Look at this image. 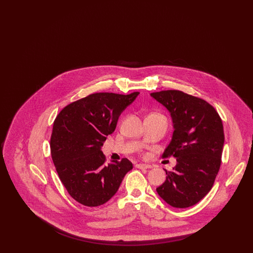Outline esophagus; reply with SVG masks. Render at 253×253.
Here are the masks:
<instances>
[{"instance_id":"obj_1","label":"esophagus","mask_w":253,"mask_h":253,"mask_svg":"<svg viewBox=\"0 0 253 253\" xmlns=\"http://www.w3.org/2000/svg\"><path fill=\"white\" fill-rule=\"evenodd\" d=\"M135 168L140 169H151L152 166L149 164H144V163H139L135 165Z\"/></svg>"}]
</instances>
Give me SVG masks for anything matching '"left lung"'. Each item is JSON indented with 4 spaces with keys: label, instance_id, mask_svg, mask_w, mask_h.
I'll return each mask as SVG.
<instances>
[{
    "label": "left lung",
    "instance_id": "1",
    "mask_svg": "<svg viewBox=\"0 0 253 253\" xmlns=\"http://www.w3.org/2000/svg\"><path fill=\"white\" fill-rule=\"evenodd\" d=\"M151 96L168 109L173 123L171 141L162 157L177 160L172 171L165 169L166 180L157 193L171 207H192L211 190L219 171L225 140L222 120L206 100L182 91Z\"/></svg>",
    "mask_w": 253,
    "mask_h": 253
}]
</instances>
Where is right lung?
<instances>
[{
  "mask_svg": "<svg viewBox=\"0 0 253 253\" xmlns=\"http://www.w3.org/2000/svg\"><path fill=\"white\" fill-rule=\"evenodd\" d=\"M138 94H92L68 104L57 116L50 139L51 157L61 183L79 203L87 207L106 203L132 169L127 158L105 164L100 149L115 131L123 110Z\"/></svg>",
  "mask_w": 253,
  "mask_h": 253,
  "instance_id": "right-lung-1",
  "label": "right lung"
}]
</instances>
